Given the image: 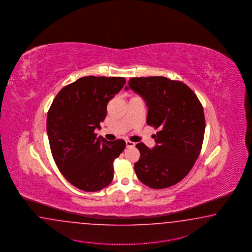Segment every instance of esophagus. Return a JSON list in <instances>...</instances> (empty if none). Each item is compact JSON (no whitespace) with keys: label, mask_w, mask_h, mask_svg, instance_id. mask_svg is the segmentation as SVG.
Returning <instances> with one entry per match:
<instances>
[{"label":"esophagus","mask_w":252,"mask_h":252,"mask_svg":"<svg viewBox=\"0 0 252 252\" xmlns=\"http://www.w3.org/2000/svg\"><path fill=\"white\" fill-rule=\"evenodd\" d=\"M126 146L127 148H132V147H134L135 146V144H134V142H131V141H126Z\"/></svg>","instance_id":"34e87169"}]
</instances>
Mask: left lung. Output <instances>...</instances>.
Wrapping results in <instances>:
<instances>
[{"label": "left lung", "mask_w": 252, "mask_h": 252, "mask_svg": "<svg viewBox=\"0 0 252 252\" xmlns=\"http://www.w3.org/2000/svg\"><path fill=\"white\" fill-rule=\"evenodd\" d=\"M128 89L145 99L146 123L158 129L155 147L136 145V176L153 189L176 185L189 174L201 152L205 131L201 102L187 85L165 77L130 78L125 90Z\"/></svg>", "instance_id": "left-lung-1"}]
</instances>
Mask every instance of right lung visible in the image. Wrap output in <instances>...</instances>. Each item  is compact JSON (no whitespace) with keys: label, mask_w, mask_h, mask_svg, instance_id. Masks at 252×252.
Here are the masks:
<instances>
[{"label":"right lung","mask_w":252,"mask_h":252,"mask_svg":"<svg viewBox=\"0 0 252 252\" xmlns=\"http://www.w3.org/2000/svg\"><path fill=\"white\" fill-rule=\"evenodd\" d=\"M125 84L122 77L78 78L58 93L48 111L47 133L53 159L62 175L80 190L96 191L112 182L113 162L126 142L96 137L95 129L101 128L107 103Z\"/></svg>","instance_id":"obj_1"}]
</instances>
